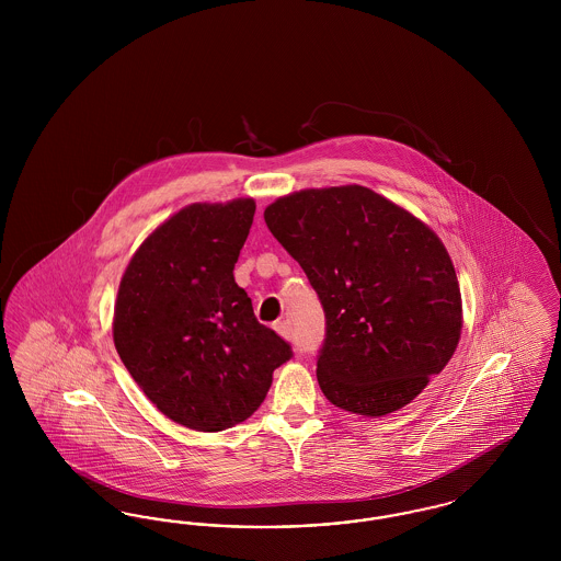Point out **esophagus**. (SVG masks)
Listing matches in <instances>:
<instances>
[{
  "mask_svg": "<svg viewBox=\"0 0 561 561\" xmlns=\"http://www.w3.org/2000/svg\"><path fill=\"white\" fill-rule=\"evenodd\" d=\"M273 328H275V332H277L279 336H284V339H290V336H293V325H290V321L288 320L277 321Z\"/></svg>",
  "mask_w": 561,
  "mask_h": 561,
  "instance_id": "1",
  "label": "esophagus"
}]
</instances>
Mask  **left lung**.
Listing matches in <instances>:
<instances>
[{
  "label": "left lung",
  "instance_id": "1",
  "mask_svg": "<svg viewBox=\"0 0 561 561\" xmlns=\"http://www.w3.org/2000/svg\"><path fill=\"white\" fill-rule=\"evenodd\" d=\"M265 222L320 298L318 382L334 405L382 416L446 368L462 302L453 261L425 222L359 185L279 197Z\"/></svg>",
  "mask_w": 561,
  "mask_h": 561
}]
</instances>
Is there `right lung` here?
Segmentation results:
<instances>
[{
	"label": "right lung",
	"mask_w": 561,
	"mask_h": 561,
	"mask_svg": "<svg viewBox=\"0 0 561 561\" xmlns=\"http://www.w3.org/2000/svg\"><path fill=\"white\" fill-rule=\"evenodd\" d=\"M254 210V199L187 206L142 241L119 284L124 366L160 412L195 431L252 416L293 357L233 277Z\"/></svg>",
	"instance_id": "add662e5"
}]
</instances>
